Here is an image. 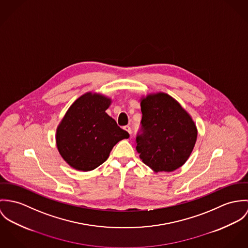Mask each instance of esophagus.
<instances>
[{"label":"esophagus","mask_w":248,"mask_h":248,"mask_svg":"<svg viewBox=\"0 0 248 248\" xmlns=\"http://www.w3.org/2000/svg\"><path fill=\"white\" fill-rule=\"evenodd\" d=\"M124 129L125 131H127L129 134H131V128H130V126L125 125V126H124Z\"/></svg>","instance_id":"esophagus-1"}]
</instances>
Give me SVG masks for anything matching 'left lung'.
I'll list each match as a JSON object with an SVG mask.
<instances>
[{"instance_id":"8db88e82","label":"left lung","mask_w":248,"mask_h":248,"mask_svg":"<svg viewBox=\"0 0 248 248\" xmlns=\"http://www.w3.org/2000/svg\"><path fill=\"white\" fill-rule=\"evenodd\" d=\"M142 133L138 136L140 159L154 172H172L192 153L198 129L190 114L165 92L140 99Z\"/></svg>"}]
</instances>
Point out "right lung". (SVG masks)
Returning <instances> with one entry per match:
<instances>
[{"label": "right lung", "instance_id": "add662e5", "mask_svg": "<svg viewBox=\"0 0 248 248\" xmlns=\"http://www.w3.org/2000/svg\"><path fill=\"white\" fill-rule=\"evenodd\" d=\"M109 97L86 92L67 109L56 129V145L65 163L79 171H91L105 163L114 145L129 134L106 112Z\"/></svg>", "mask_w": 248, "mask_h": 248}]
</instances>
